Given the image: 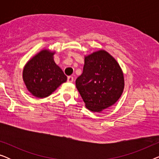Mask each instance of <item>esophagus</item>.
Listing matches in <instances>:
<instances>
[{"mask_svg": "<svg viewBox=\"0 0 159 159\" xmlns=\"http://www.w3.org/2000/svg\"><path fill=\"white\" fill-rule=\"evenodd\" d=\"M74 81V77L72 76H69V77H67V82H73Z\"/></svg>", "mask_w": 159, "mask_h": 159, "instance_id": "34e87169", "label": "esophagus"}]
</instances>
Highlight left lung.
<instances>
[{
	"mask_svg": "<svg viewBox=\"0 0 159 159\" xmlns=\"http://www.w3.org/2000/svg\"><path fill=\"white\" fill-rule=\"evenodd\" d=\"M76 87L86 107L100 112L114 105L122 94V71L107 52H94L84 58L83 72L76 80Z\"/></svg>",
	"mask_w": 159,
	"mask_h": 159,
	"instance_id": "obj_1",
	"label": "left lung"
}]
</instances>
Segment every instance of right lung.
I'll return each instance as SVG.
<instances>
[{
  "mask_svg": "<svg viewBox=\"0 0 159 159\" xmlns=\"http://www.w3.org/2000/svg\"><path fill=\"white\" fill-rule=\"evenodd\" d=\"M53 54L43 50L30 60L24 69V82L34 96H49L66 81V76L54 62Z\"/></svg>",
  "mask_w": 159,
  "mask_h": 159,
  "instance_id": "right-lung-1",
  "label": "right lung"
}]
</instances>
